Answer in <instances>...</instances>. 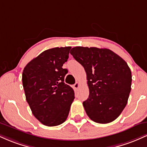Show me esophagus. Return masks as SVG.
Segmentation results:
<instances>
[{
    "label": "esophagus",
    "instance_id": "1",
    "mask_svg": "<svg viewBox=\"0 0 147 147\" xmlns=\"http://www.w3.org/2000/svg\"><path fill=\"white\" fill-rule=\"evenodd\" d=\"M79 86H80V84H79V82H76V83L74 84V88H75V89H78Z\"/></svg>",
    "mask_w": 147,
    "mask_h": 147
}]
</instances>
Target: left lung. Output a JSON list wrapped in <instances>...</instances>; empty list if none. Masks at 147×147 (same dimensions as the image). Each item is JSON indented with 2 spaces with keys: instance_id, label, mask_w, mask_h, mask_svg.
<instances>
[{
  "instance_id": "8db88e82",
  "label": "left lung",
  "mask_w": 147,
  "mask_h": 147,
  "mask_svg": "<svg viewBox=\"0 0 147 147\" xmlns=\"http://www.w3.org/2000/svg\"><path fill=\"white\" fill-rule=\"evenodd\" d=\"M70 54L86 72L89 97L83 106L88 116L99 124L114 121L125 108L131 90L128 64L109 49L78 46Z\"/></svg>"
}]
</instances>
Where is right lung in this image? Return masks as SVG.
I'll return each instance as SVG.
<instances>
[{"label": "right lung", "instance_id": "obj_1", "mask_svg": "<svg viewBox=\"0 0 147 147\" xmlns=\"http://www.w3.org/2000/svg\"><path fill=\"white\" fill-rule=\"evenodd\" d=\"M71 47L45 50L26 65L22 81L26 100L32 113L40 122L48 126L62 124L68 117L75 92L64 83Z\"/></svg>", "mask_w": 147, "mask_h": 147}]
</instances>
